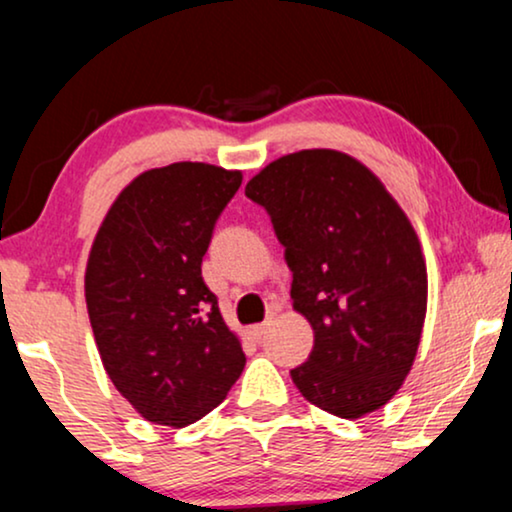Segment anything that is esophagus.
I'll use <instances>...</instances> for the list:
<instances>
[{
    "instance_id": "34e87169",
    "label": "esophagus",
    "mask_w": 512,
    "mask_h": 512,
    "mask_svg": "<svg viewBox=\"0 0 512 512\" xmlns=\"http://www.w3.org/2000/svg\"><path fill=\"white\" fill-rule=\"evenodd\" d=\"M268 325H270V320H266V323H261V325H254L249 330V334H251V339H263V334H266V330H268Z\"/></svg>"
}]
</instances>
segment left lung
<instances>
[{"label": "left lung", "mask_w": 512, "mask_h": 512, "mask_svg": "<svg viewBox=\"0 0 512 512\" xmlns=\"http://www.w3.org/2000/svg\"><path fill=\"white\" fill-rule=\"evenodd\" d=\"M246 197L273 220L294 311L315 342L292 380L313 406L356 420L413 368L427 313L420 239L380 178L349 154L304 149L268 163Z\"/></svg>", "instance_id": "1"}]
</instances>
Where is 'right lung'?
Returning a JSON list of instances; mask_svg holds the SVG:
<instances>
[{"mask_svg": "<svg viewBox=\"0 0 512 512\" xmlns=\"http://www.w3.org/2000/svg\"><path fill=\"white\" fill-rule=\"evenodd\" d=\"M239 170L180 161L144 170L99 225L85 301L106 375L144 420L185 427L211 413L244 370L201 261Z\"/></svg>", "mask_w": 512, "mask_h": 512, "instance_id": "add662e5", "label": "right lung"}]
</instances>
